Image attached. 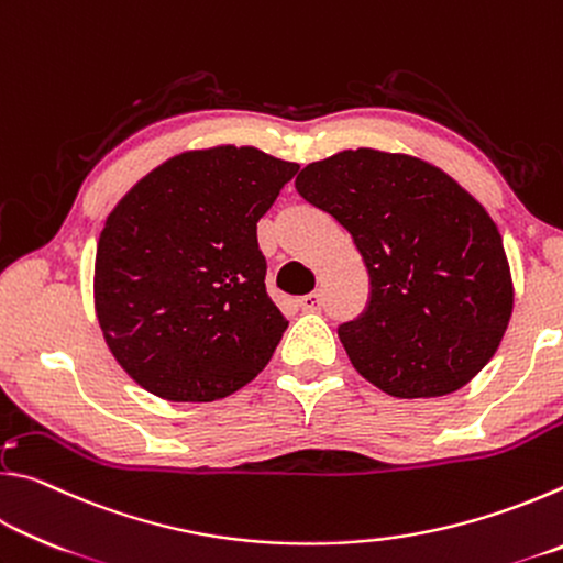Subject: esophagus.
<instances>
[{
	"instance_id": "34e87169",
	"label": "esophagus",
	"mask_w": 563,
	"mask_h": 563,
	"mask_svg": "<svg viewBox=\"0 0 563 563\" xmlns=\"http://www.w3.org/2000/svg\"><path fill=\"white\" fill-rule=\"evenodd\" d=\"M298 305H300L302 310L316 312V310L322 308V292H308V295H302V298L298 300Z\"/></svg>"
}]
</instances>
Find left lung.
I'll return each instance as SVG.
<instances>
[{
  "label": "left lung",
  "mask_w": 563,
  "mask_h": 563,
  "mask_svg": "<svg viewBox=\"0 0 563 563\" xmlns=\"http://www.w3.org/2000/svg\"><path fill=\"white\" fill-rule=\"evenodd\" d=\"M295 188L352 235L369 275L365 316L338 330L352 367L399 399L442 397L494 357L514 310L497 223L424 158L340 151Z\"/></svg>",
  "instance_id": "left-lung-1"
}]
</instances>
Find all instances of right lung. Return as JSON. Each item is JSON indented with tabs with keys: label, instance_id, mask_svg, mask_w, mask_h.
Returning <instances> with one entry per match:
<instances>
[{
	"label": "right lung",
	"instance_id": "1",
	"mask_svg": "<svg viewBox=\"0 0 563 563\" xmlns=\"http://www.w3.org/2000/svg\"><path fill=\"white\" fill-rule=\"evenodd\" d=\"M298 164L221 144L164 161L113 206L93 310L113 360L168 402H213L258 377L288 320L265 290L258 221Z\"/></svg>",
	"mask_w": 563,
	"mask_h": 563
}]
</instances>
